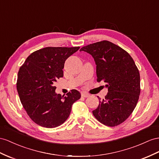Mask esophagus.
<instances>
[{"label": "esophagus", "instance_id": "1", "mask_svg": "<svg viewBox=\"0 0 159 159\" xmlns=\"http://www.w3.org/2000/svg\"><path fill=\"white\" fill-rule=\"evenodd\" d=\"M81 96L83 97H88L90 96V95L88 94V93H81Z\"/></svg>", "mask_w": 159, "mask_h": 159}]
</instances>
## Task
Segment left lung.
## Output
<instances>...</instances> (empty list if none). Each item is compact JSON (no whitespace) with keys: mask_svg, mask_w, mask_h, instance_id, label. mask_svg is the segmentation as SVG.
Listing matches in <instances>:
<instances>
[{"mask_svg":"<svg viewBox=\"0 0 159 159\" xmlns=\"http://www.w3.org/2000/svg\"><path fill=\"white\" fill-rule=\"evenodd\" d=\"M80 51L93 57L97 81H103L108 88L93 116L110 127L123 123L135 109L140 93V73L134 60L124 49L107 40L87 45Z\"/></svg>","mask_w":159,"mask_h":159,"instance_id":"obj_1","label":"left lung"}]
</instances>
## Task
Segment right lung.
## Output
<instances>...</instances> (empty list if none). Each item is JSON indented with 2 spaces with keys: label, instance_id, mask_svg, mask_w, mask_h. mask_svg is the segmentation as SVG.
I'll list each match as a JSON object with an SVG mask.
<instances>
[{
  "label": "right lung",
  "instance_id": "1",
  "mask_svg": "<svg viewBox=\"0 0 159 159\" xmlns=\"http://www.w3.org/2000/svg\"><path fill=\"white\" fill-rule=\"evenodd\" d=\"M80 47H46L27 57L18 72L17 89L27 115L42 127L53 128L70 116L81 95L72 89L66 97L56 94L54 83L63 76L66 60Z\"/></svg>",
  "mask_w": 159,
  "mask_h": 159
}]
</instances>
